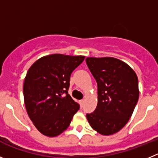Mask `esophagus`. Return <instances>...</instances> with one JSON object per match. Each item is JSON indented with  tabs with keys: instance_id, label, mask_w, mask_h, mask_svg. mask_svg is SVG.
Masks as SVG:
<instances>
[{
	"instance_id": "obj_1",
	"label": "esophagus",
	"mask_w": 158,
	"mask_h": 158,
	"mask_svg": "<svg viewBox=\"0 0 158 158\" xmlns=\"http://www.w3.org/2000/svg\"><path fill=\"white\" fill-rule=\"evenodd\" d=\"M84 103H85V100H81V101H80V105H81V107H83V106H84Z\"/></svg>"
}]
</instances>
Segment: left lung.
I'll return each instance as SVG.
<instances>
[{"instance_id": "left-lung-1", "label": "left lung", "mask_w": 158, "mask_h": 158, "mask_svg": "<svg viewBox=\"0 0 158 158\" xmlns=\"http://www.w3.org/2000/svg\"><path fill=\"white\" fill-rule=\"evenodd\" d=\"M97 81L98 105L86 117L91 128L105 136L119 131L128 123L139 99L138 78L127 64L114 57H88Z\"/></svg>"}]
</instances>
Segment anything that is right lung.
I'll return each mask as SVG.
<instances>
[{"label":"right lung","mask_w":158,"mask_h":158,"mask_svg":"<svg viewBox=\"0 0 158 158\" xmlns=\"http://www.w3.org/2000/svg\"><path fill=\"white\" fill-rule=\"evenodd\" d=\"M85 58L52 54L28 69L23 85L25 106L30 119L45 136L54 137L65 131L80 108L67 91L70 74Z\"/></svg>","instance_id":"1"}]
</instances>
